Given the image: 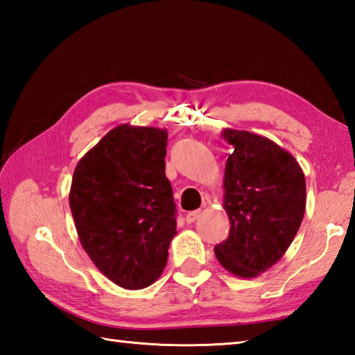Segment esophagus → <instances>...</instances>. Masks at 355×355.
I'll use <instances>...</instances> for the list:
<instances>
[{"instance_id":"esophagus-1","label":"esophagus","mask_w":355,"mask_h":355,"mask_svg":"<svg viewBox=\"0 0 355 355\" xmlns=\"http://www.w3.org/2000/svg\"><path fill=\"white\" fill-rule=\"evenodd\" d=\"M200 215H201V210H192V212L187 214V215H186L187 224H191V223H193L195 220H198Z\"/></svg>"}]
</instances>
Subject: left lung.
<instances>
[{"instance_id": "1", "label": "left lung", "mask_w": 355, "mask_h": 355, "mask_svg": "<svg viewBox=\"0 0 355 355\" xmlns=\"http://www.w3.org/2000/svg\"><path fill=\"white\" fill-rule=\"evenodd\" d=\"M232 145L224 169L230 232L215 245L221 266L236 277L266 273L288 250L304 220L306 184L291 153L263 135L224 128Z\"/></svg>"}]
</instances>
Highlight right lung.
<instances>
[{
	"instance_id": "obj_1",
	"label": "right lung",
	"mask_w": 355,
	"mask_h": 355,
	"mask_svg": "<svg viewBox=\"0 0 355 355\" xmlns=\"http://www.w3.org/2000/svg\"><path fill=\"white\" fill-rule=\"evenodd\" d=\"M166 145L164 128L123 123L74 168L69 201L80 244L125 290L146 288L162 276L177 235Z\"/></svg>"
}]
</instances>
